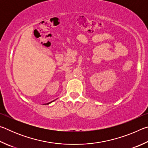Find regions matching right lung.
Returning a JSON list of instances; mask_svg holds the SVG:
<instances>
[{
	"label": "right lung",
	"mask_w": 148,
	"mask_h": 148,
	"mask_svg": "<svg viewBox=\"0 0 148 148\" xmlns=\"http://www.w3.org/2000/svg\"><path fill=\"white\" fill-rule=\"evenodd\" d=\"M54 101H55V100H54ZM54 101H51V102H48V103H47V104H50V103H51V102H53Z\"/></svg>",
	"instance_id": "right-lung-1"
}]
</instances>
